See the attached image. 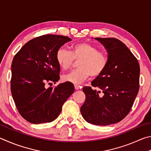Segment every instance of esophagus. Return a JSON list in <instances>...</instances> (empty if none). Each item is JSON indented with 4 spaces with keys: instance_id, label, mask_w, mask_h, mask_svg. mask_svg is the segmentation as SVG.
Wrapping results in <instances>:
<instances>
[{
    "instance_id": "esophagus-1",
    "label": "esophagus",
    "mask_w": 151,
    "mask_h": 151,
    "mask_svg": "<svg viewBox=\"0 0 151 151\" xmlns=\"http://www.w3.org/2000/svg\"><path fill=\"white\" fill-rule=\"evenodd\" d=\"M81 87L79 86L78 85H74V88H75V89H76V90H78V89H80Z\"/></svg>"
}]
</instances>
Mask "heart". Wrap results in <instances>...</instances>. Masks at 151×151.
Here are the masks:
<instances>
[{
	"label": "heart",
	"instance_id": "heart-1",
	"mask_svg": "<svg viewBox=\"0 0 151 151\" xmlns=\"http://www.w3.org/2000/svg\"><path fill=\"white\" fill-rule=\"evenodd\" d=\"M58 65L63 70H67L75 60H78L79 68L63 76L64 81L78 85L90 75L97 77L103 73L107 68L108 56L106 52L98 50L94 45L88 42H80L73 45L71 51L65 47H60L55 54Z\"/></svg>",
	"mask_w": 151,
	"mask_h": 151
}]
</instances>
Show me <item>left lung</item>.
I'll return each mask as SVG.
<instances>
[{"label":"left lung","mask_w":151,"mask_h":151,"mask_svg":"<svg viewBox=\"0 0 151 151\" xmlns=\"http://www.w3.org/2000/svg\"><path fill=\"white\" fill-rule=\"evenodd\" d=\"M108 53L107 68L91 81L101 91L86 86V100L81 107L86 121L96 125L119 122L130 112L139 89L140 65L126 45L114 38H96Z\"/></svg>","instance_id":"left-lung-1"}]
</instances>
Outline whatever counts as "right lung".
I'll return each mask as SVG.
<instances>
[{
  "label": "right lung",
  "mask_w": 151,
  "mask_h": 151,
  "mask_svg": "<svg viewBox=\"0 0 151 151\" xmlns=\"http://www.w3.org/2000/svg\"><path fill=\"white\" fill-rule=\"evenodd\" d=\"M71 39L46 34L30 40L21 47L12 62L10 89L18 112L34 124L51 122L73 93L68 82L54 87L60 79V67L55 59L58 50Z\"/></svg>",
  "instance_id": "right-lung-1"
}]
</instances>
